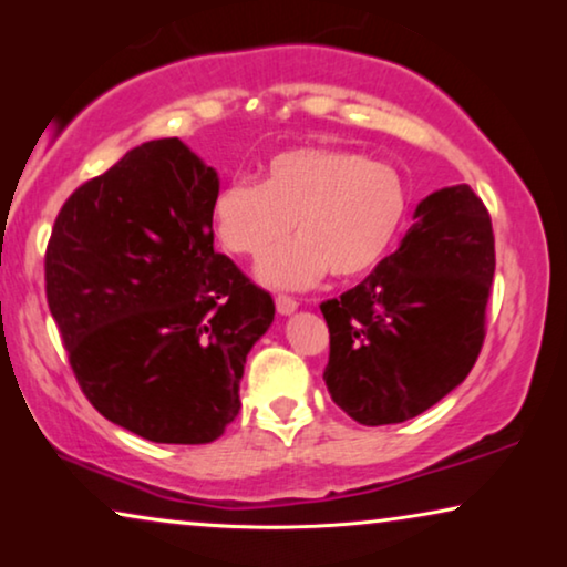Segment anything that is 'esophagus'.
<instances>
[{"mask_svg": "<svg viewBox=\"0 0 567 567\" xmlns=\"http://www.w3.org/2000/svg\"><path fill=\"white\" fill-rule=\"evenodd\" d=\"M299 307V301L297 299H291V297H284V293H278L276 297V309H278V315H291L293 309Z\"/></svg>", "mask_w": 567, "mask_h": 567, "instance_id": "esophagus-1", "label": "esophagus"}]
</instances>
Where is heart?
<instances>
[{"instance_id":"1","label":"heart","mask_w":567,"mask_h":567,"mask_svg":"<svg viewBox=\"0 0 567 567\" xmlns=\"http://www.w3.org/2000/svg\"><path fill=\"white\" fill-rule=\"evenodd\" d=\"M408 188L400 173L359 152L293 146L268 157L262 181L237 177L216 193L212 219L219 243L243 258H258L260 281L276 289H307L328 274L359 278L374 270L398 243L408 219Z\"/></svg>"}]
</instances>
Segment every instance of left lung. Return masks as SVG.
Here are the masks:
<instances>
[{
  "mask_svg": "<svg viewBox=\"0 0 567 567\" xmlns=\"http://www.w3.org/2000/svg\"><path fill=\"white\" fill-rule=\"evenodd\" d=\"M493 274V224L475 190L452 185L423 198L398 250L320 305L332 402L361 425H390L446 398L483 348Z\"/></svg>",
  "mask_w": 567,
  "mask_h": 567,
  "instance_id": "8db88e82",
  "label": "left lung"
}]
</instances>
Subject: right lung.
<instances>
[{"label": "right lung", "mask_w": 567, "mask_h": 567, "mask_svg": "<svg viewBox=\"0 0 567 567\" xmlns=\"http://www.w3.org/2000/svg\"><path fill=\"white\" fill-rule=\"evenodd\" d=\"M219 175L154 138L80 185L45 247V299L84 398L154 444H208L235 421L276 305L214 250Z\"/></svg>", "instance_id": "right-lung-1"}]
</instances>
